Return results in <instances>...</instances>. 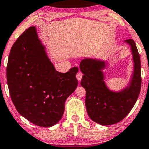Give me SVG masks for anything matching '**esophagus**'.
<instances>
[{"label": "esophagus", "mask_w": 149, "mask_h": 149, "mask_svg": "<svg viewBox=\"0 0 149 149\" xmlns=\"http://www.w3.org/2000/svg\"><path fill=\"white\" fill-rule=\"evenodd\" d=\"M83 76V73L81 72H79L77 74V76H76V77H77V79H78V81H81V79H82Z\"/></svg>", "instance_id": "obj_1"}]
</instances>
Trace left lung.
Listing matches in <instances>:
<instances>
[{"instance_id": "8db88e82", "label": "left lung", "mask_w": 149, "mask_h": 149, "mask_svg": "<svg viewBox=\"0 0 149 149\" xmlns=\"http://www.w3.org/2000/svg\"><path fill=\"white\" fill-rule=\"evenodd\" d=\"M125 42L131 47L134 72L127 86L120 91L108 88L102 72L107 63L92 58H85L80 63L83 76L81 85L86 91L85 105L89 117L102 125L119 123L127 116L137 101L141 88V64L140 56L134 40Z\"/></svg>"}]
</instances>
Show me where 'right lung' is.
<instances>
[{
    "instance_id": "right-lung-1",
    "label": "right lung",
    "mask_w": 149,
    "mask_h": 149,
    "mask_svg": "<svg viewBox=\"0 0 149 149\" xmlns=\"http://www.w3.org/2000/svg\"><path fill=\"white\" fill-rule=\"evenodd\" d=\"M73 67L62 73L47 56L35 26L26 29L12 46L7 66L9 93L20 115L40 127H52L62 117L66 99L78 85Z\"/></svg>"
}]
</instances>
